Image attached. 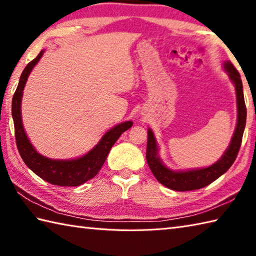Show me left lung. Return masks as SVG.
<instances>
[{"label": "left lung", "instance_id": "left-lung-1", "mask_svg": "<svg viewBox=\"0 0 256 256\" xmlns=\"http://www.w3.org/2000/svg\"><path fill=\"white\" fill-rule=\"evenodd\" d=\"M224 68L234 84L236 94L238 121L236 126L231 138L230 145L214 164L204 168H196L188 170H172L164 165L158 154V144L150 128L148 130V148H146V160L155 178L165 187L176 192H189L208 186L216 179L229 170L234 162L238 150H240L242 136L246 123V106L244 102L243 86L240 74L230 62H224Z\"/></svg>", "mask_w": 256, "mask_h": 256}]
</instances>
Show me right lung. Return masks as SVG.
I'll return each mask as SVG.
<instances>
[{"label": "right lung", "instance_id": "1", "mask_svg": "<svg viewBox=\"0 0 256 256\" xmlns=\"http://www.w3.org/2000/svg\"><path fill=\"white\" fill-rule=\"evenodd\" d=\"M44 52L45 50H42L38 54V56L32 59L25 67L13 96L12 116L14 121L16 145H18L20 155L26 166L42 179H44L47 182L56 184V186H79V184L90 180L99 172L114 143L116 142L123 132L132 126L133 122L126 121L113 126L103 135L99 143L94 148L84 156L78 157V158L54 160L38 153L30 143V138H27L24 130L23 122H22L20 106L26 81L28 79L32 68L36 66L37 62L40 60L42 56L44 55Z\"/></svg>", "mask_w": 256, "mask_h": 256}]
</instances>
